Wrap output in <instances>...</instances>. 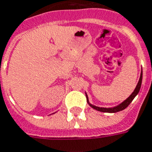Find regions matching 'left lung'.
<instances>
[{
    "label": "left lung",
    "instance_id": "left-lung-1",
    "mask_svg": "<svg viewBox=\"0 0 152 152\" xmlns=\"http://www.w3.org/2000/svg\"><path fill=\"white\" fill-rule=\"evenodd\" d=\"M142 72H141L140 79H139L138 83L137 85V86H136L134 91L132 93L131 95H130L127 99H125L123 103H121L119 105L115 106V107H113V108H102V107H97V106L93 105V104H90L89 99H88V96H87V94H86V95L87 103L90 104V106H91V108H93V109H95V110L100 111V112H104V113H116V112L122 111V110H124V109H126V108L131 104V102L133 100V99L135 98L136 95L138 94L139 91H140V89H141V86H142Z\"/></svg>",
    "mask_w": 152,
    "mask_h": 152
}]
</instances>
